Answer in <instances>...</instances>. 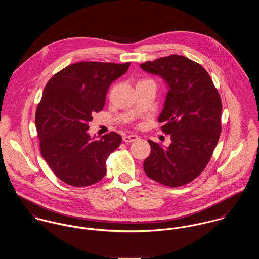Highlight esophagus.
I'll use <instances>...</instances> for the list:
<instances>
[{
  "mask_svg": "<svg viewBox=\"0 0 259 259\" xmlns=\"http://www.w3.org/2000/svg\"><path fill=\"white\" fill-rule=\"evenodd\" d=\"M139 139V137L137 135H128V136H124L123 137V142L125 143H133L135 141H137Z\"/></svg>",
  "mask_w": 259,
  "mask_h": 259,
  "instance_id": "obj_1",
  "label": "esophagus"
}]
</instances>
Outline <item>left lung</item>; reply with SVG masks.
Instances as JSON below:
<instances>
[{
    "mask_svg": "<svg viewBox=\"0 0 259 259\" xmlns=\"http://www.w3.org/2000/svg\"><path fill=\"white\" fill-rule=\"evenodd\" d=\"M159 75L167 95L158 121L170 135L168 147L148 141L151 151L144 162L149 179L177 187L198 177L207 165L222 133V101L209 74L197 63L172 55L140 65Z\"/></svg>",
    "mask_w": 259,
    "mask_h": 259,
    "instance_id": "1",
    "label": "left lung"
}]
</instances>
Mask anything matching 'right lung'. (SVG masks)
<instances>
[{"instance_id":"obj_1","label":"right lung","mask_w":259,"mask_h":259,"mask_svg":"<svg viewBox=\"0 0 259 259\" xmlns=\"http://www.w3.org/2000/svg\"><path fill=\"white\" fill-rule=\"evenodd\" d=\"M128 67L130 63H76L46 84L36 111L40 152L64 183L88 186L106 176V160L121 137L111 132L96 141L88 133L89 122L103 110L111 82Z\"/></svg>"}]
</instances>
